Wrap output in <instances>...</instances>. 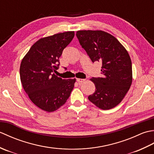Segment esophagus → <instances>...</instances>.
Returning a JSON list of instances; mask_svg holds the SVG:
<instances>
[{"label": "esophagus", "instance_id": "obj_1", "mask_svg": "<svg viewBox=\"0 0 154 154\" xmlns=\"http://www.w3.org/2000/svg\"><path fill=\"white\" fill-rule=\"evenodd\" d=\"M85 80L86 79H77V81L79 83H83V82H84V81H85Z\"/></svg>", "mask_w": 154, "mask_h": 154}]
</instances>
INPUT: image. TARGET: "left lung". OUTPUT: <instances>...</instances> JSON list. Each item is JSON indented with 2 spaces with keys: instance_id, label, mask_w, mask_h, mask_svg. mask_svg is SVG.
<instances>
[{
  "instance_id": "left-lung-1",
  "label": "left lung",
  "mask_w": 154,
  "mask_h": 154,
  "mask_svg": "<svg viewBox=\"0 0 154 154\" xmlns=\"http://www.w3.org/2000/svg\"><path fill=\"white\" fill-rule=\"evenodd\" d=\"M76 36L93 63H102V77H92L95 91L88 99L103 110L117 106L128 91L132 81V61L119 41L103 31L80 30Z\"/></svg>"
}]
</instances>
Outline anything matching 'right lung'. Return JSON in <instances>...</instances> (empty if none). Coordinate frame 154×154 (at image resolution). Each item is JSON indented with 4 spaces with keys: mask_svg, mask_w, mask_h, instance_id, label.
<instances>
[{
    "mask_svg": "<svg viewBox=\"0 0 154 154\" xmlns=\"http://www.w3.org/2000/svg\"><path fill=\"white\" fill-rule=\"evenodd\" d=\"M74 35V32H66L42 38L22 60L20 75L23 88L32 102L46 112L63 105L74 87L75 79H63L54 73Z\"/></svg>",
    "mask_w": 154,
    "mask_h": 154,
    "instance_id": "obj_1",
    "label": "right lung"
}]
</instances>
